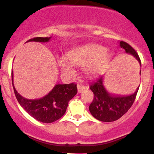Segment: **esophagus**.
<instances>
[{
    "label": "esophagus",
    "mask_w": 154,
    "mask_h": 154,
    "mask_svg": "<svg viewBox=\"0 0 154 154\" xmlns=\"http://www.w3.org/2000/svg\"><path fill=\"white\" fill-rule=\"evenodd\" d=\"M85 88H86V87L83 86V85H77V91H78V93H81L82 91H84Z\"/></svg>",
    "instance_id": "34e87169"
}]
</instances>
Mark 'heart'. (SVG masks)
<instances>
[{"mask_svg":"<svg viewBox=\"0 0 154 154\" xmlns=\"http://www.w3.org/2000/svg\"><path fill=\"white\" fill-rule=\"evenodd\" d=\"M109 54L106 48L98 45H85L71 49L67 58L62 57L57 63L64 73H71L73 66H84V71L90 76L98 74L108 63Z\"/></svg>","mask_w":154,"mask_h":154,"instance_id":"obj_1","label":"heart"}]
</instances>
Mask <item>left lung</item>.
I'll return each instance as SVG.
<instances>
[{"instance_id": "8db88e82", "label": "left lung", "mask_w": 154, "mask_h": 154, "mask_svg": "<svg viewBox=\"0 0 154 154\" xmlns=\"http://www.w3.org/2000/svg\"><path fill=\"white\" fill-rule=\"evenodd\" d=\"M120 47L125 49L127 54L133 56L141 66L139 55L130 45L122 41L120 42ZM103 82L104 77L101 76L90 85V89L94 93V99L88 109L93 117L100 122H115L122 117L130 109L136 99L139 86L130 95L119 96L110 94L105 88Z\"/></svg>"}]
</instances>
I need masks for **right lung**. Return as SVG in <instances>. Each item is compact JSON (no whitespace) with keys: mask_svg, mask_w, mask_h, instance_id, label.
I'll return each mask as SVG.
<instances>
[{"mask_svg":"<svg viewBox=\"0 0 154 154\" xmlns=\"http://www.w3.org/2000/svg\"><path fill=\"white\" fill-rule=\"evenodd\" d=\"M51 37H35L28 42H48ZM12 82L15 97L21 106L30 116L43 123H52L60 119L66 113L68 101L76 95L77 85L57 84L53 89L42 98L27 99L22 97L15 89L13 84V74L12 71Z\"/></svg>","mask_w":154,"mask_h":154,"instance_id":"right-lung-1","label":"right lung"}]
</instances>
